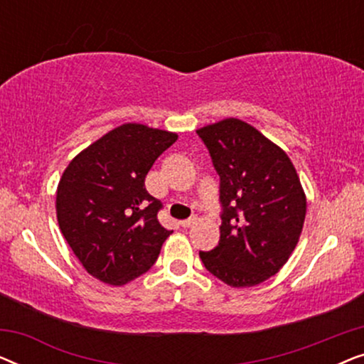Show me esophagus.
<instances>
[{
    "instance_id": "1",
    "label": "esophagus",
    "mask_w": 364,
    "mask_h": 364,
    "mask_svg": "<svg viewBox=\"0 0 364 364\" xmlns=\"http://www.w3.org/2000/svg\"><path fill=\"white\" fill-rule=\"evenodd\" d=\"M196 223H197V217H191V218H186V220H182L181 225H182L183 228H188V227L196 225Z\"/></svg>"
}]
</instances>
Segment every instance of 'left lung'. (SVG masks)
<instances>
[{
	"instance_id": "1",
	"label": "left lung",
	"mask_w": 364,
	"mask_h": 364,
	"mask_svg": "<svg viewBox=\"0 0 364 364\" xmlns=\"http://www.w3.org/2000/svg\"><path fill=\"white\" fill-rule=\"evenodd\" d=\"M220 176V242L203 265L232 288L260 285L280 272L300 240L306 196L280 146L245 121L197 129Z\"/></svg>"
}]
</instances>
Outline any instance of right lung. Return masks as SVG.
<instances>
[{
    "label": "right lung",
    "mask_w": 364,
    "mask_h": 364,
    "mask_svg": "<svg viewBox=\"0 0 364 364\" xmlns=\"http://www.w3.org/2000/svg\"><path fill=\"white\" fill-rule=\"evenodd\" d=\"M177 134L122 124L82 149L64 168L56 191L63 237L89 275L122 287L156 263L171 235L157 220L161 202L146 176Z\"/></svg>",
    "instance_id": "obj_1"
}]
</instances>
